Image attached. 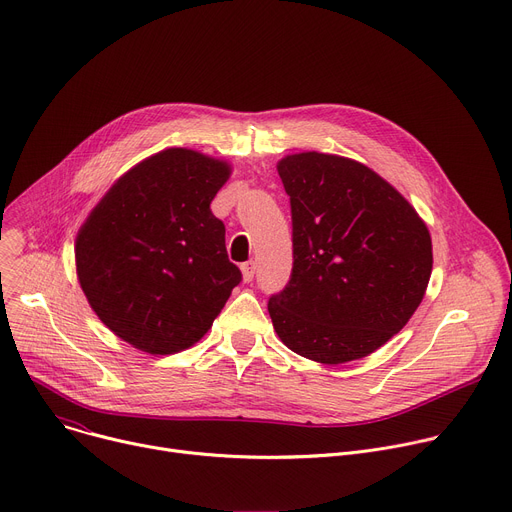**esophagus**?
<instances>
[{"mask_svg": "<svg viewBox=\"0 0 512 512\" xmlns=\"http://www.w3.org/2000/svg\"><path fill=\"white\" fill-rule=\"evenodd\" d=\"M255 269H257V265H255V261H247V263H243L241 265V271H243V279L249 283V281H253V277H255Z\"/></svg>", "mask_w": 512, "mask_h": 512, "instance_id": "34e87169", "label": "esophagus"}]
</instances>
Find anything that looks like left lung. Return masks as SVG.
Instances as JSON below:
<instances>
[{
    "instance_id": "8db88e82",
    "label": "left lung",
    "mask_w": 512,
    "mask_h": 512,
    "mask_svg": "<svg viewBox=\"0 0 512 512\" xmlns=\"http://www.w3.org/2000/svg\"><path fill=\"white\" fill-rule=\"evenodd\" d=\"M294 267L267 310L281 342L342 364L391 340L423 300L431 237L415 208L354 160L304 152L277 164Z\"/></svg>"
}]
</instances>
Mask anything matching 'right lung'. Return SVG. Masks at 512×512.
Here are the masks:
<instances>
[{
  "label": "right lung",
  "instance_id": "1",
  "mask_svg": "<svg viewBox=\"0 0 512 512\" xmlns=\"http://www.w3.org/2000/svg\"><path fill=\"white\" fill-rule=\"evenodd\" d=\"M229 174L227 162L170 148L123 174L93 208L75 245L77 273L115 336L174 354L221 314L243 279L210 210Z\"/></svg>",
  "mask_w": 512,
  "mask_h": 512
}]
</instances>
